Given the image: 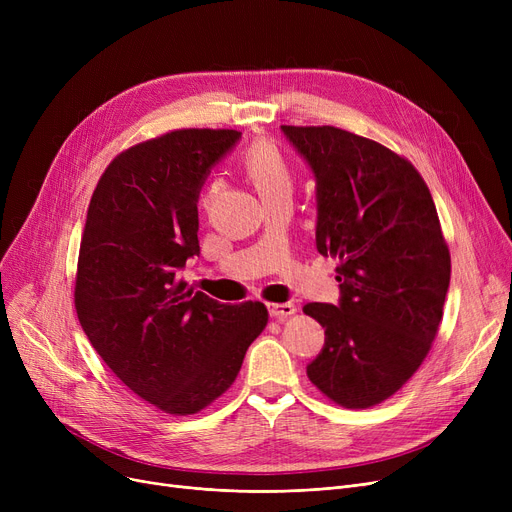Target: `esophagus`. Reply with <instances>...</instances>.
<instances>
[{"label":"esophagus","instance_id":"obj_1","mask_svg":"<svg viewBox=\"0 0 512 512\" xmlns=\"http://www.w3.org/2000/svg\"><path fill=\"white\" fill-rule=\"evenodd\" d=\"M267 309H270V315L276 319H286V317L294 315V311H297V307H294L292 303H270L267 305Z\"/></svg>","mask_w":512,"mask_h":512}]
</instances>
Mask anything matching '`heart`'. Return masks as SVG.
Listing matches in <instances>:
<instances>
[{"mask_svg": "<svg viewBox=\"0 0 512 512\" xmlns=\"http://www.w3.org/2000/svg\"><path fill=\"white\" fill-rule=\"evenodd\" d=\"M242 166H245L249 178L253 180L261 199H290L292 197V174L280 149L265 139H257L249 145L242 155ZM207 205V201H205Z\"/></svg>", "mask_w": 512, "mask_h": 512, "instance_id": "heart-1", "label": "heart"}]
</instances>
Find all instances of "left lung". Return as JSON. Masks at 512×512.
I'll return each instance as SVG.
<instances>
[{
    "label": "left lung",
    "instance_id": "1",
    "mask_svg": "<svg viewBox=\"0 0 512 512\" xmlns=\"http://www.w3.org/2000/svg\"><path fill=\"white\" fill-rule=\"evenodd\" d=\"M315 176L321 255L338 259L340 303H307L326 344L309 380L369 409L405 386L438 334L450 253L432 193L409 159L334 126H282Z\"/></svg>",
    "mask_w": 512,
    "mask_h": 512
}]
</instances>
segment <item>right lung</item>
Segmentation results:
<instances>
[{
	"mask_svg": "<svg viewBox=\"0 0 512 512\" xmlns=\"http://www.w3.org/2000/svg\"><path fill=\"white\" fill-rule=\"evenodd\" d=\"M238 130L182 128L114 157L93 191L74 307L99 357L170 415L209 407L267 326L259 301L222 305L178 274L199 255V191Z\"/></svg>",
	"mask_w": 512,
	"mask_h": 512,
	"instance_id": "right-lung-1",
	"label": "right lung"
}]
</instances>
